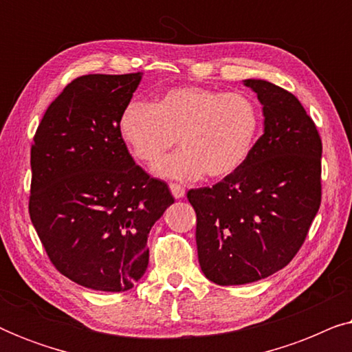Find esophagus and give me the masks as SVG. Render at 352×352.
<instances>
[{
  "label": "esophagus",
  "mask_w": 352,
  "mask_h": 352,
  "mask_svg": "<svg viewBox=\"0 0 352 352\" xmlns=\"http://www.w3.org/2000/svg\"><path fill=\"white\" fill-rule=\"evenodd\" d=\"M170 190L175 199H182L186 195V189L179 184H170Z\"/></svg>",
  "instance_id": "obj_1"
}]
</instances>
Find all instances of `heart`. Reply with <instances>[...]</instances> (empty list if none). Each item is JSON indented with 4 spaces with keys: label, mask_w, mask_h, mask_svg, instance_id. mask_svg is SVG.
<instances>
[{
    "label": "heart",
    "mask_w": 352,
    "mask_h": 352,
    "mask_svg": "<svg viewBox=\"0 0 352 352\" xmlns=\"http://www.w3.org/2000/svg\"><path fill=\"white\" fill-rule=\"evenodd\" d=\"M261 110L247 93H223L204 86H176L157 102L133 99L120 115V134L131 155L155 166L179 139L182 151L157 173L170 179L200 176L224 179L252 155L261 133Z\"/></svg>",
    "instance_id": "b5f03b06"
}]
</instances>
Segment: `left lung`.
<instances>
[{
    "label": "left lung",
    "instance_id": "left-lung-1",
    "mask_svg": "<svg viewBox=\"0 0 352 352\" xmlns=\"http://www.w3.org/2000/svg\"><path fill=\"white\" fill-rule=\"evenodd\" d=\"M243 85L263 105V136L237 173L187 192L201 272L216 285L252 283L285 267L320 206L314 122L288 91L266 80Z\"/></svg>",
    "mask_w": 352,
    "mask_h": 352
}]
</instances>
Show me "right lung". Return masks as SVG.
<instances>
[{
	"mask_svg": "<svg viewBox=\"0 0 352 352\" xmlns=\"http://www.w3.org/2000/svg\"><path fill=\"white\" fill-rule=\"evenodd\" d=\"M142 74L85 75L47 107L32 146L30 218L57 271L126 292L148 264L152 226L175 204L129 155L120 115Z\"/></svg>",
	"mask_w": 352,
	"mask_h": 352,
	"instance_id": "obj_1",
	"label": "right lung"
}]
</instances>
